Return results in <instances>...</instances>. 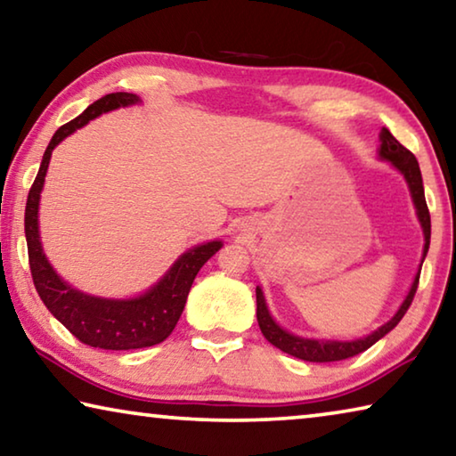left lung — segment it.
Wrapping results in <instances>:
<instances>
[{"mask_svg":"<svg viewBox=\"0 0 456 456\" xmlns=\"http://www.w3.org/2000/svg\"><path fill=\"white\" fill-rule=\"evenodd\" d=\"M379 142H381L379 150H378L379 160H386L392 164L394 168L403 176V180H406L411 202H414V208H416V216H418V221H420V227L424 233V249H422V259H420V267H418V273L414 276V281H411L406 298H403V302L400 305V308L395 310V314L392 316V319H389L386 324H381L379 329L370 332L367 337L355 338V341H327V338H308V337H300V335H294V332H290V330H286L284 327H280L276 319L272 316L270 308H267V302H265L262 288L257 286L256 300H257L259 329H262L267 341H270L273 346H278L280 351L288 353V355L305 359V361H313V363H329V361H341V359H349L353 355H359V353L370 349L373 343H378L381 337H386L387 332L403 319V314H406V310L410 308L411 300H414L424 257H426V254H428V248H430V213H428V207H426V199H424L420 166H418L416 156L411 154L410 150L403 148L402 143L397 142L392 134H389V129H386V127L381 129Z\"/></svg>","mask_w":456,"mask_h":456,"instance_id":"left-lung-1","label":"left lung"}]
</instances>
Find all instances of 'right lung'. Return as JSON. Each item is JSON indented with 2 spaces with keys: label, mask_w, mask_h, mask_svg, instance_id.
<instances>
[{
  "label": "right lung",
  "mask_w": 456,
  "mask_h": 456,
  "mask_svg": "<svg viewBox=\"0 0 456 456\" xmlns=\"http://www.w3.org/2000/svg\"><path fill=\"white\" fill-rule=\"evenodd\" d=\"M137 103H142V99L134 93H110L91 103L78 118L56 129L26 200L24 229L36 290L54 319L61 321L78 341L107 351L143 349L168 338L183 314L199 270L223 248L219 240L194 245L168 267V272L154 286L134 298H103L81 292L62 280L50 265L40 241L38 208L53 150L64 137L75 134L99 115Z\"/></svg>",
  "instance_id": "1"
}]
</instances>
